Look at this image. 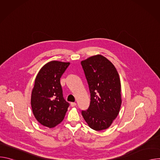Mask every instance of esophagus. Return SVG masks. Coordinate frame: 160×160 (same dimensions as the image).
I'll use <instances>...</instances> for the list:
<instances>
[{"label":"esophagus","mask_w":160,"mask_h":160,"mask_svg":"<svg viewBox=\"0 0 160 160\" xmlns=\"http://www.w3.org/2000/svg\"><path fill=\"white\" fill-rule=\"evenodd\" d=\"M77 106V104L75 102H71V106L72 107H75Z\"/></svg>","instance_id":"obj_1"}]
</instances>
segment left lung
Segmentation results:
<instances>
[{
	"label": "left lung",
	"mask_w": 160,
	"mask_h": 160,
	"mask_svg": "<svg viewBox=\"0 0 160 160\" xmlns=\"http://www.w3.org/2000/svg\"><path fill=\"white\" fill-rule=\"evenodd\" d=\"M90 93V106L82 115L93 130L108 128L118 115L122 105L121 82L113 64L98 54L81 61Z\"/></svg>",
	"instance_id": "1"
}]
</instances>
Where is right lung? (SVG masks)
I'll list each match as a JSON object with an SVG mask.
<instances>
[{"instance_id":"add662e5","label":"right lung","mask_w":160,"mask_h":160,"mask_svg":"<svg viewBox=\"0 0 160 160\" xmlns=\"http://www.w3.org/2000/svg\"><path fill=\"white\" fill-rule=\"evenodd\" d=\"M69 62L51 61L38 72L31 95V106L36 120L42 125L53 128L64 119L69 103L62 96L60 78Z\"/></svg>"}]
</instances>
